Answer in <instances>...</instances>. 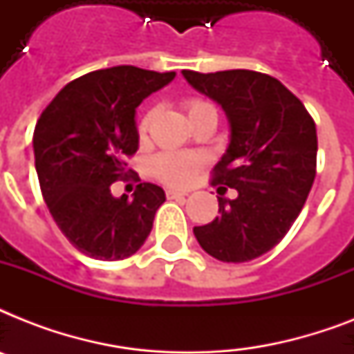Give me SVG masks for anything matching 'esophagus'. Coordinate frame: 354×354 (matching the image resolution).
I'll return each mask as SVG.
<instances>
[{
	"mask_svg": "<svg viewBox=\"0 0 354 354\" xmlns=\"http://www.w3.org/2000/svg\"><path fill=\"white\" fill-rule=\"evenodd\" d=\"M165 194L169 200H183L187 196V193H180V191H174V189H167Z\"/></svg>",
	"mask_w": 354,
	"mask_h": 354,
	"instance_id": "esophagus-1",
	"label": "esophagus"
}]
</instances>
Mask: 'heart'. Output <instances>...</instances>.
<instances>
[{
  "instance_id": "obj_1",
  "label": "heart",
  "mask_w": 354,
  "mask_h": 354,
  "mask_svg": "<svg viewBox=\"0 0 354 354\" xmlns=\"http://www.w3.org/2000/svg\"><path fill=\"white\" fill-rule=\"evenodd\" d=\"M185 108H187V115L191 121L194 118H198V115H204V113H216V110L211 106L209 102L200 101V99H191V101H187L185 102ZM154 115V110H149L141 118L138 127L139 138L147 136ZM204 165L205 156L196 154V152H171L169 150V152H161V154L154 156V160L150 161V171H152V174L160 182L167 183L171 187H187Z\"/></svg>"
}]
</instances>
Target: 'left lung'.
<instances>
[{
    "label": "left lung",
    "instance_id": "1",
    "mask_svg": "<svg viewBox=\"0 0 354 354\" xmlns=\"http://www.w3.org/2000/svg\"><path fill=\"white\" fill-rule=\"evenodd\" d=\"M182 73L226 112L232 133L213 183L236 189L235 200L218 198L221 215L194 227V236L222 263L261 257L279 244L310 193L318 154L314 119L270 75L250 69Z\"/></svg>",
    "mask_w": 354,
    "mask_h": 354
}]
</instances>
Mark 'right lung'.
<instances>
[{
    "mask_svg": "<svg viewBox=\"0 0 354 354\" xmlns=\"http://www.w3.org/2000/svg\"><path fill=\"white\" fill-rule=\"evenodd\" d=\"M176 77L136 66L99 69L58 91L36 122L32 147L49 213L79 252L119 261L147 241L163 189L139 183L133 198H115L112 183L130 176L136 154V108ZM138 176V174H136Z\"/></svg>",
    "mask_w": 354,
    "mask_h": 354,
    "instance_id": "1",
    "label": "right lung"
}]
</instances>
